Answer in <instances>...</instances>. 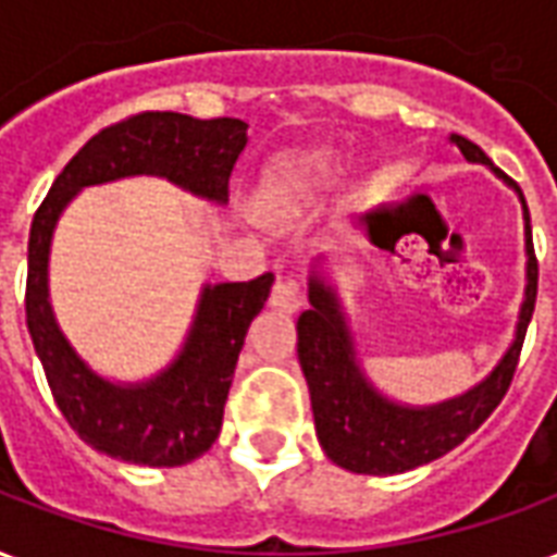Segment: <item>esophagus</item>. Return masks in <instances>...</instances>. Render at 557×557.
Here are the masks:
<instances>
[{
	"label": "esophagus",
	"instance_id": "obj_1",
	"mask_svg": "<svg viewBox=\"0 0 557 557\" xmlns=\"http://www.w3.org/2000/svg\"><path fill=\"white\" fill-rule=\"evenodd\" d=\"M300 304H304V298H300L298 283L289 277H280L271 289V307L283 312H298Z\"/></svg>",
	"mask_w": 557,
	"mask_h": 557
}]
</instances>
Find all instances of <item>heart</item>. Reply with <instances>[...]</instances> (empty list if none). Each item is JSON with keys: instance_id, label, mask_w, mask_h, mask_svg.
<instances>
[{"instance_id": "b5f03b06", "label": "heart", "mask_w": 557, "mask_h": 557, "mask_svg": "<svg viewBox=\"0 0 557 557\" xmlns=\"http://www.w3.org/2000/svg\"><path fill=\"white\" fill-rule=\"evenodd\" d=\"M342 159L333 150H300L280 156L268 188L262 195V206L268 215H286L298 212L304 206L315 203L321 195H327L339 180Z\"/></svg>"}]
</instances>
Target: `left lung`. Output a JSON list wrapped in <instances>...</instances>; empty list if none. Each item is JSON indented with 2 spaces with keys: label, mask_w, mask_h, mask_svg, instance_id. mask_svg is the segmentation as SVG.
<instances>
[{
  "label": "left lung",
  "mask_w": 557,
  "mask_h": 557,
  "mask_svg": "<svg viewBox=\"0 0 557 557\" xmlns=\"http://www.w3.org/2000/svg\"><path fill=\"white\" fill-rule=\"evenodd\" d=\"M448 141L463 152L472 164H487L490 171L510 185L522 203L525 224V292L513 339L475 386L467 393L436 401V405H401L381 393L366 374L354 342L351 321L342 304V295L331 277V259L315 257L307 277L310 310L298 319V360L300 372L310 386L312 419L324 455L333 463L357 475H398L407 469L431 463L455 446H460L472 431L508 393L510 377L517 372L522 339L529 327L534 298H537V259L531 245V218L525 197L498 168H493L484 150L463 135H448Z\"/></svg>",
  "instance_id": "obj_1"
}]
</instances>
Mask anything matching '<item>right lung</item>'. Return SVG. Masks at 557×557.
Here are the masks:
<instances>
[{
    "label": "right lung",
    "mask_w": 557,
    "mask_h": 557,
    "mask_svg": "<svg viewBox=\"0 0 557 557\" xmlns=\"http://www.w3.org/2000/svg\"><path fill=\"white\" fill-rule=\"evenodd\" d=\"M245 144L247 123L236 117L135 114L97 132L70 159L37 209L28 233V333L59 410L102 455L138 467H183L212 448L245 333L265 307L274 274L247 283H203L174 360L144 381H111L73 348L49 300V250L59 218L82 188L129 176H159L200 200L224 206L226 183Z\"/></svg>",
    "instance_id": "right-lung-1"
}]
</instances>
